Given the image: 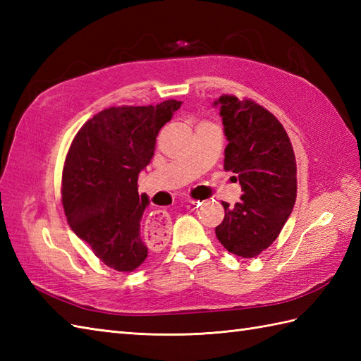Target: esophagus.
<instances>
[{"label":"esophagus","instance_id":"34e87169","mask_svg":"<svg viewBox=\"0 0 361 361\" xmlns=\"http://www.w3.org/2000/svg\"><path fill=\"white\" fill-rule=\"evenodd\" d=\"M198 203H200V202L188 200L189 206H198ZM147 224H149V226L152 229H155V231H159V233H164L166 231L167 233L169 217H167V214L164 211H157V212L150 214V219H149Z\"/></svg>","mask_w":361,"mask_h":361}]
</instances>
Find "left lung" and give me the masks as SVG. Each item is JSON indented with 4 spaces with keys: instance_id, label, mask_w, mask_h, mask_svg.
<instances>
[{
    "instance_id": "8db88e82",
    "label": "left lung",
    "mask_w": 361,
    "mask_h": 361,
    "mask_svg": "<svg viewBox=\"0 0 361 361\" xmlns=\"http://www.w3.org/2000/svg\"><path fill=\"white\" fill-rule=\"evenodd\" d=\"M225 171L239 180L243 195L216 228L224 247L240 257H255L279 235L296 200L295 153L286 130L270 111L252 101L220 96Z\"/></svg>"
}]
</instances>
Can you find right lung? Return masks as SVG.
Returning <instances> with one entry per match:
<instances>
[{
	"mask_svg": "<svg viewBox=\"0 0 361 361\" xmlns=\"http://www.w3.org/2000/svg\"><path fill=\"white\" fill-rule=\"evenodd\" d=\"M180 101L157 106H111L85 122L63 167V208L74 234L102 262L133 271L149 255L141 219L149 197L137 194V176L155 155L161 127Z\"/></svg>",
	"mask_w": 361,
	"mask_h": 361,
	"instance_id": "1",
	"label": "right lung"
}]
</instances>
